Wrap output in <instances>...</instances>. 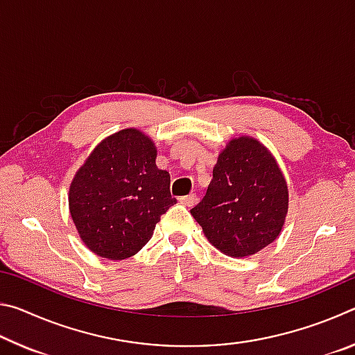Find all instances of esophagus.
Instances as JSON below:
<instances>
[{"instance_id":"esophagus-1","label":"esophagus","mask_w":355,"mask_h":355,"mask_svg":"<svg viewBox=\"0 0 355 355\" xmlns=\"http://www.w3.org/2000/svg\"><path fill=\"white\" fill-rule=\"evenodd\" d=\"M178 202L182 203V205H184V207H194L196 202H197V197H196V194L183 196V197H180Z\"/></svg>"}]
</instances>
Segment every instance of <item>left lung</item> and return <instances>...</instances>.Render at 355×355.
I'll return each instance as SVG.
<instances>
[{"label": "left lung", "instance_id": "left-lung-1", "mask_svg": "<svg viewBox=\"0 0 355 355\" xmlns=\"http://www.w3.org/2000/svg\"><path fill=\"white\" fill-rule=\"evenodd\" d=\"M288 184L277 159L252 136L225 144L207 194L191 214L216 249L255 255L277 239L288 214Z\"/></svg>", "mask_w": 355, "mask_h": 355}]
</instances>
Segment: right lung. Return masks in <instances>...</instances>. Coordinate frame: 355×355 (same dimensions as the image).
<instances>
[{"label": "right lung", "mask_w": 355, "mask_h": 355, "mask_svg": "<svg viewBox=\"0 0 355 355\" xmlns=\"http://www.w3.org/2000/svg\"><path fill=\"white\" fill-rule=\"evenodd\" d=\"M153 139L137 128L105 137L76 171L69 209L86 248L107 260L136 255L177 199L156 166Z\"/></svg>", "instance_id": "add662e5"}]
</instances>
